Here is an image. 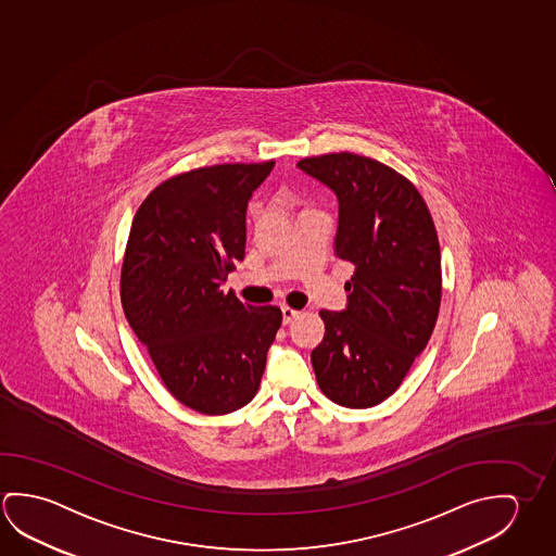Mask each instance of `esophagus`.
Segmentation results:
<instances>
[{
    "instance_id": "obj_1",
    "label": "esophagus",
    "mask_w": 556,
    "mask_h": 556,
    "mask_svg": "<svg viewBox=\"0 0 556 556\" xmlns=\"http://www.w3.org/2000/svg\"><path fill=\"white\" fill-rule=\"evenodd\" d=\"M282 324H291L292 319L299 318V309L289 308V306H282Z\"/></svg>"
}]
</instances>
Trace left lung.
<instances>
[{
	"label": "left lung",
	"mask_w": 556,
	"mask_h": 556,
	"mask_svg": "<svg viewBox=\"0 0 556 556\" xmlns=\"http://www.w3.org/2000/svg\"><path fill=\"white\" fill-rule=\"evenodd\" d=\"M296 166L336 193V255L355 265L346 308L319 312L326 336L309 355L316 380L337 405L374 407L400 388L437 326V228L419 190L374 159L329 153Z\"/></svg>",
	"instance_id": "1"
}]
</instances>
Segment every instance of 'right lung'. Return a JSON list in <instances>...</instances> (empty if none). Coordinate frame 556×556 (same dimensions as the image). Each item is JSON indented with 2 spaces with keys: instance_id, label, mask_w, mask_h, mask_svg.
Masks as SVG:
<instances>
[{
  "instance_id": "right-lung-1",
  "label": "right lung",
  "mask_w": 556,
  "mask_h": 556,
  "mask_svg": "<svg viewBox=\"0 0 556 556\" xmlns=\"http://www.w3.org/2000/svg\"><path fill=\"white\" fill-rule=\"evenodd\" d=\"M215 164L178 174L139 205L119 277L122 308L168 392L203 415L254 400L281 328L277 306L223 291L244 260L248 201L274 168Z\"/></svg>"
}]
</instances>
